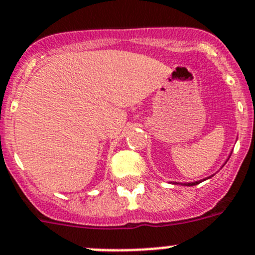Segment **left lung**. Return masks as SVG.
I'll return each instance as SVG.
<instances>
[{"label": "left lung", "instance_id": "1", "mask_svg": "<svg viewBox=\"0 0 255 255\" xmlns=\"http://www.w3.org/2000/svg\"><path fill=\"white\" fill-rule=\"evenodd\" d=\"M198 183H201V182H196V183H180V184H183V185H196V184H198Z\"/></svg>", "mask_w": 255, "mask_h": 255}]
</instances>
